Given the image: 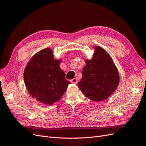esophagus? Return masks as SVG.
<instances>
[{"label": "esophagus", "mask_w": 146, "mask_h": 146, "mask_svg": "<svg viewBox=\"0 0 146 146\" xmlns=\"http://www.w3.org/2000/svg\"><path fill=\"white\" fill-rule=\"evenodd\" d=\"M70 82L72 83V84H77V80L76 78H74L73 79L70 80Z\"/></svg>", "instance_id": "esophagus-1"}]
</instances>
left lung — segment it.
Instances as JSON below:
<instances>
[{
  "label": "left lung",
  "mask_w": 146,
  "mask_h": 146,
  "mask_svg": "<svg viewBox=\"0 0 146 146\" xmlns=\"http://www.w3.org/2000/svg\"><path fill=\"white\" fill-rule=\"evenodd\" d=\"M93 59L86 60L78 88L84 95L94 101L108 98L117 89L119 75L111 57L100 46L94 47Z\"/></svg>",
  "instance_id": "obj_1"
}]
</instances>
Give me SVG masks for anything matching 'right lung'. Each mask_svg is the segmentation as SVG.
<instances>
[{"label": "right lung", "instance_id": "add662e5", "mask_svg": "<svg viewBox=\"0 0 146 146\" xmlns=\"http://www.w3.org/2000/svg\"><path fill=\"white\" fill-rule=\"evenodd\" d=\"M61 60H55L47 48L35 54L26 67L24 79L30 95L38 102L51 106L60 100L70 84L60 68Z\"/></svg>", "mask_w": 146, "mask_h": 146}]
</instances>
